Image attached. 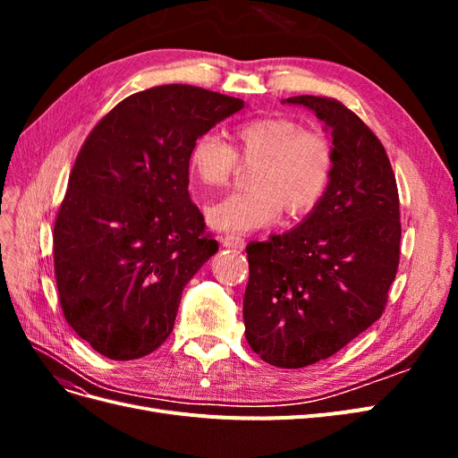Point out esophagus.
Segmentation results:
<instances>
[{"label": "esophagus", "mask_w": 458, "mask_h": 458, "mask_svg": "<svg viewBox=\"0 0 458 458\" xmlns=\"http://www.w3.org/2000/svg\"><path fill=\"white\" fill-rule=\"evenodd\" d=\"M221 242H224V246L227 248H244V239L241 234H225V237L221 239Z\"/></svg>", "instance_id": "obj_1"}]
</instances>
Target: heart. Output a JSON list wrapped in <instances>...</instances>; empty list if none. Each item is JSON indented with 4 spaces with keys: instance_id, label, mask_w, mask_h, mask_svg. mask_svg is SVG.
<instances>
[{
    "instance_id": "1",
    "label": "heart",
    "mask_w": 458,
    "mask_h": 458,
    "mask_svg": "<svg viewBox=\"0 0 458 458\" xmlns=\"http://www.w3.org/2000/svg\"><path fill=\"white\" fill-rule=\"evenodd\" d=\"M234 148L216 133L197 137L189 152V174L208 189H221L239 158L256 160L252 189L231 192L208 208V221L221 231L246 233L281 216L300 217L323 200L335 170L332 141L318 130H303L286 116H258L233 130Z\"/></svg>"
}]
</instances>
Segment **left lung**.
I'll use <instances>...</instances> for the list:
<instances>
[{
    "mask_svg": "<svg viewBox=\"0 0 458 458\" xmlns=\"http://www.w3.org/2000/svg\"><path fill=\"white\" fill-rule=\"evenodd\" d=\"M286 103L311 108L332 130L335 170L301 224L250 242L244 335L263 361L301 369L365 332L387 303L399 266V192L390 158L353 110L330 97Z\"/></svg>",
    "mask_w": 458,
    "mask_h": 458,
    "instance_id": "left-lung-1",
    "label": "left lung"
}]
</instances>
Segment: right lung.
Masks as SVG:
<instances>
[{
  "label": "right lung",
  "instance_id": "obj_1",
  "mask_svg": "<svg viewBox=\"0 0 458 458\" xmlns=\"http://www.w3.org/2000/svg\"><path fill=\"white\" fill-rule=\"evenodd\" d=\"M242 99L185 84L133 93L81 145L53 229L66 323L95 352L130 361L165 342L185 284L217 252L189 199L197 137Z\"/></svg>",
  "mask_w": 458,
  "mask_h": 458
}]
</instances>
